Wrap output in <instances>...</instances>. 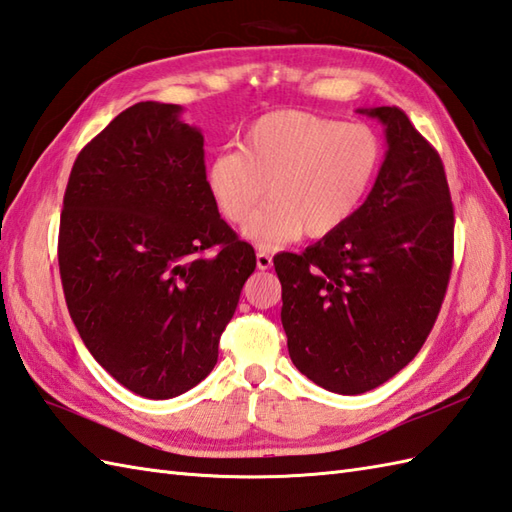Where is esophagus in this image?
<instances>
[{
    "mask_svg": "<svg viewBox=\"0 0 512 512\" xmlns=\"http://www.w3.org/2000/svg\"><path fill=\"white\" fill-rule=\"evenodd\" d=\"M272 266V255L266 251H257V268L259 270H268Z\"/></svg>",
    "mask_w": 512,
    "mask_h": 512,
    "instance_id": "1",
    "label": "esophagus"
}]
</instances>
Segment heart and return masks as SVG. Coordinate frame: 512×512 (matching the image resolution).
I'll use <instances>...</instances> for the list:
<instances>
[{
  "label": "heart",
  "mask_w": 512,
  "mask_h": 512,
  "mask_svg": "<svg viewBox=\"0 0 512 512\" xmlns=\"http://www.w3.org/2000/svg\"><path fill=\"white\" fill-rule=\"evenodd\" d=\"M382 139L366 124H344L305 111H275L246 128L240 148L207 165V187L224 220L244 224L269 187L271 202L244 227L270 251L347 224L382 168Z\"/></svg>",
  "instance_id": "1"
}]
</instances>
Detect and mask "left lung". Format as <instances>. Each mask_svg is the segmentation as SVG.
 <instances>
[{
	"label": "left lung",
	"mask_w": 512,
	"mask_h": 512,
	"mask_svg": "<svg viewBox=\"0 0 512 512\" xmlns=\"http://www.w3.org/2000/svg\"><path fill=\"white\" fill-rule=\"evenodd\" d=\"M384 126L371 194L342 229L275 257L294 366L338 395L382 386L436 323L454 261L443 161L397 106L358 109Z\"/></svg>",
	"instance_id": "left-lung-1"
}]
</instances>
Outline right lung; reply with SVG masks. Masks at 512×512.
<instances>
[{"mask_svg":"<svg viewBox=\"0 0 512 512\" xmlns=\"http://www.w3.org/2000/svg\"><path fill=\"white\" fill-rule=\"evenodd\" d=\"M183 106L139 102L80 150L63 198L67 310L106 373L148 399L205 379L255 270L220 218L205 137Z\"/></svg>","mask_w":512,"mask_h":512,"instance_id":"obj_1","label":"right lung"}]
</instances>
